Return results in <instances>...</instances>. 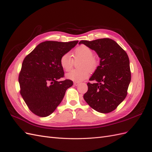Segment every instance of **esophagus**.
<instances>
[{
  "label": "esophagus",
  "mask_w": 152,
  "mask_h": 152,
  "mask_svg": "<svg viewBox=\"0 0 152 152\" xmlns=\"http://www.w3.org/2000/svg\"><path fill=\"white\" fill-rule=\"evenodd\" d=\"M79 84H80L79 82H73V84H74V86H79Z\"/></svg>",
  "instance_id": "obj_1"
}]
</instances>
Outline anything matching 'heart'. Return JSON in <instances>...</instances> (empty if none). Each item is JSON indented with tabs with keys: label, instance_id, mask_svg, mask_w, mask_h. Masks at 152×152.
<instances>
[{
	"label": "heart",
	"instance_id": "obj_1",
	"mask_svg": "<svg viewBox=\"0 0 152 152\" xmlns=\"http://www.w3.org/2000/svg\"><path fill=\"white\" fill-rule=\"evenodd\" d=\"M94 52L90 48L84 44L77 46L73 51V56L74 60L81 59L79 63V70H73L68 73L66 77L73 81L80 82L89 76V71L94 70L98 65L96 58L93 56ZM73 59L70 54H63L59 59V64L63 70L70 71L73 65Z\"/></svg>",
	"mask_w": 152,
	"mask_h": 152
}]
</instances>
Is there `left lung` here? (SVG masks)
I'll return each mask as SVG.
<instances>
[{
    "mask_svg": "<svg viewBox=\"0 0 152 152\" xmlns=\"http://www.w3.org/2000/svg\"><path fill=\"white\" fill-rule=\"evenodd\" d=\"M79 44L94 50L100 58L99 65L89 79L97 82L87 83L88 90L84 99L96 111L103 113L111 112L127 94L131 79L127 54L110 39L81 40Z\"/></svg>",
    "mask_w": 152,
    "mask_h": 152,
    "instance_id": "left-lung-1",
    "label": "left lung"
}]
</instances>
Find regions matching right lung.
Instances as JSON below:
<instances>
[{
  "label": "right lung",
  "mask_w": 152,
  "mask_h": 152,
  "mask_svg": "<svg viewBox=\"0 0 152 152\" xmlns=\"http://www.w3.org/2000/svg\"><path fill=\"white\" fill-rule=\"evenodd\" d=\"M78 42L45 41L25 58L18 77L20 92L36 115L45 117L51 114L61 102L66 89L73 85L70 79L58 80L65 77L59 59Z\"/></svg>",
  "instance_id": "add662e5"
}]
</instances>
